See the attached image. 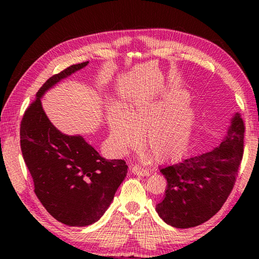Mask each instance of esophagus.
<instances>
[{"label":"esophagus","mask_w":259,"mask_h":259,"mask_svg":"<svg viewBox=\"0 0 259 259\" xmlns=\"http://www.w3.org/2000/svg\"><path fill=\"white\" fill-rule=\"evenodd\" d=\"M131 171H133V174L138 175V176H148V175H149V171H148L147 169L142 168L140 166H134L133 168H131Z\"/></svg>","instance_id":"34e87169"}]
</instances>
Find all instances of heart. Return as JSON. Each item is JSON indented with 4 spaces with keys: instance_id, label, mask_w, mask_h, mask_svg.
I'll return each mask as SVG.
<instances>
[{
    "instance_id": "obj_1",
    "label": "heart",
    "mask_w": 259,
    "mask_h": 259,
    "mask_svg": "<svg viewBox=\"0 0 259 259\" xmlns=\"http://www.w3.org/2000/svg\"><path fill=\"white\" fill-rule=\"evenodd\" d=\"M185 93H169L159 99H141L128 111L113 107L109 112L110 141L118 153L140 145L156 161H169L180 157L189 145L195 128V113L187 106Z\"/></svg>"
}]
</instances>
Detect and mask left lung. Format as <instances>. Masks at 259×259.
Returning a JSON list of instances; mask_svg holds the SVG:
<instances>
[{"mask_svg": "<svg viewBox=\"0 0 259 259\" xmlns=\"http://www.w3.org/2000/svg\"><path fill=\"white\" fill-rule=\"evenodd\" d=\"M244 134L237 112L221 146L160 169L168 184L156 210L164 223L176 228L196 227L221 210L243 159Z\"/></svg>", "mask_w": 259, "mask_h": 259, "instance_id": "left-lung-1", "label": "left lung"}]
</instances>
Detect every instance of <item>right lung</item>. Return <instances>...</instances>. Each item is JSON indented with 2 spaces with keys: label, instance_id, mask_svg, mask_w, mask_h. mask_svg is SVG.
<instances>
[{
  "label": "right lung",
  "instance_id": "right-lung-1",
  "mask_svg": "<svg viewBox=\"0 0 259 259\" xmlns=\"http://www.w3.org/2000/svg\"><path fill=\"white\" fill-rule=\"evenodd\" d=\"M88 63L52 75L25 110L20 128L22 155L36 197L58 222L76 227L101 218L128 172L124 160L104 159L81 136L59 131L42 108L46 91Z\"/></svg>",
  "mask_w": 259,
  "mask_h": 259
}]
</instances>
